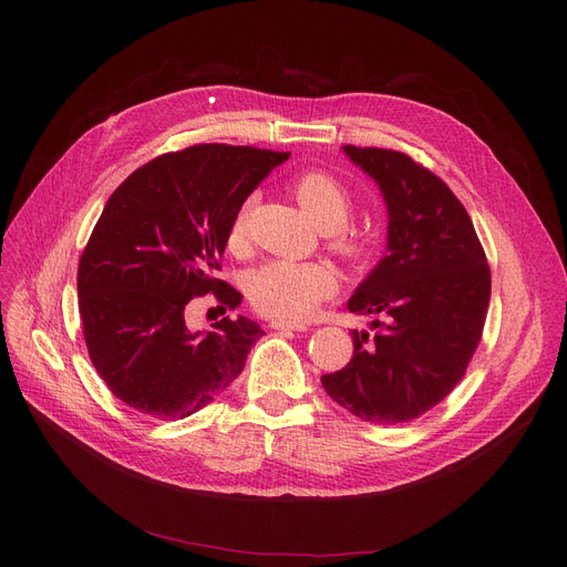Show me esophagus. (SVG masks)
Returning <instances> with one entry per match:
<instances>
[{
    "instance_id": "obj_1",
    "label": "esophagus",
    "mask_w": 567,
    "mask_h": 567,
    "mask_svg": "<svg viewBox=\"0 0 567 567\" xmlns=\"http://www.w3.org/2000/svg\"><path fill=\"white\" fill-rule=\"evenodd\" d=\"M271 329L276 331H308L306 321H287V319H274Z\"/></svg>"
}]
</instances>
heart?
Listing matches in <instances>:
<instances>
[{"instance_id":"b5f03b06","label":"heart","mask_w":567,"mask_h":567,"mask_svg":"<svg viewBox=\"0 0 567 567\" xmlns=\"http://www.w3.org/2000/svg\"><path fill=\"white\" fill-rule=\"evenodd\" d=\"M291 190L299 199L310 220L331 234L333 248L349 257L361 259L368 252V236L347 225L353 199L351 193L329 172L308 169L293 178ZM250 212V199L238 206L229 227V241L236 244L244 238ZM340 287L333 266L323 261H296L274 259L266 261L250 274L248 296L252 306L268 315L282 319H303L323 299H329Z\"/></svg>"}]
</instances>
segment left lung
Segmentation results:
<instances>
[{
  "label": "left lung",
  "mask_w": 567,
  "mask_h": 567,
  "mask_svg": "<svg viewBox=\"0 0 567 567\" xmlns=\"http://www.w3.org/2000/svg\"><path fill=\"white\" fill-rule=\"evenodd\" d=\"M389 212L385 255L347 308L374 321L351 331V361L323 374L340 406L377 425L419 419L449 395L481 342L492 278L462 202L436 174L389 148L342 146Z\"/></svg>",
  "instance_id": "1"
}]
</instances>
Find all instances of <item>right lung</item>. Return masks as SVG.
Returning <instances> with one entry per match:
<instances>
[{"mask_svg": "<svg viewBox=\"0 0 567 567\" xmlns=\"http://www.w3.org/2000/svg\"><path fill=\"white\" fill-rule=\"evenodd\" d=\"M289 154L195 144L135 169L118 186L80 257L84 342L114 398L161 421L188 419L241 374L259 323L238 315L190 331L193 296L229 308L241 293L216 278L231 220Z\"/></svg>", "mask_w": 567, "mask_h": 567, "instance_id": "right-lung-1", "label": "right lung"}]
</instances>
